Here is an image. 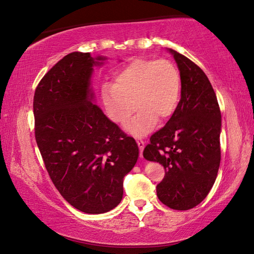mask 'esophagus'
<instances>
[{"instance_id":"obj_1","label":"esophagus","mask_w":254,"mask_h":254,"mask_svg":"<svg viewBox=\"0 0 254 254\" xmlns=\"http://www.w3.org/2000/svg\"><path fill=\"white\" fill-rule=\"evenodd\" d=\"M136 143H137V145H138V148H140V153H141V157H143V155H142V153H143V150H144V146H145V142H144L143 140H136Z\"/></svg>"}]
</instances>
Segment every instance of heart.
Instances as JSON below:
<instances>
[{
  "label": "heart",
  "mask_w": 254,
  "mask_h": 254,
  "mask_svg": "<svg viewBox=\"0 0 254 254\" xmlns=\"http://www.w3.org/2000/svg\"><path fill=\"white\" fill-rule=\"evenodd\" d=\"M180 98V71L166 59H135L117 73L113 84L101 87L103 107L113 122L124 126L138 109L127 127L134 136L145 135L157 120L171 118Z\"/></svg>",
  "instance_id": "1"
}]
</instances>
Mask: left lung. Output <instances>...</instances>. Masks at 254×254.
<instances>
[{"mask_svg": "<svg viewBox=\"0 0 254 254\" xmlns=\"http://www.w3.org/2000/svg\"><path fill=\"white\" fill-rule=\"evenodd\" d=\"M181 74V100L172 118L151 136L145 160L165 168L157 197L175 210H188L207 197L220 165L221 113L209 79L190 59L168 49Z\"/></svg>", "mask_w": 254, "mask_h": 254, "instance_id": "left-lung-1", "label": "left lung"}]
</instances>
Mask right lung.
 <instances>
[{
	"mask_svg": "<svg viewBox=\"0 0 254 254\" xmlns=\"http://www.w3.org/2000/svg\"><path fill=\"white\" fill-rule=\"evenodd\" d=\"M106 57L73 52L49 70L35 90V137L55 187L86 213L116 208L123 178L138 157L137 144L94 104L91 77Z\"/></svg>",
	"mask_w": 254,
	"mask_h": 254,
	"instance_id": "add662e5",
	"label": "right lung"
}]
</instances>
